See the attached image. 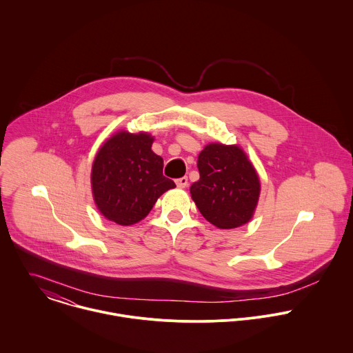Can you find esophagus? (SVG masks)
<instances>
[{
  "label": "esophagus",
  "instance_id": "1",
  "mask_svg": "<svg viewBox=\"0 0 353 353\" xmlns=\"http://www.w3.org/2000/svg\"><path fill=\"white\" fill-rule=\"evenodd\" d=\"M176 184H177V187L179 188H185L187 185H188V177H180V179H177L176 180Z\"/></svg>",
  "mask_w": 353,
  "mask_h": 353
}]
</instances>
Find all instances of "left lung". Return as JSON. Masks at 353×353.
Wrapping results in <instances>:
<instances>
[{
  "label": "left lung",
  "mask_w": 353,
  "mask_h": 353,
  "mask_svg": "<svg viewBox=\"0 0 353 353\" xmlns=\"http://www.w3.org/2000/svg\"><path fill=\"white\" fill-rule=\"evenodd\" d=\"M201 179L191 196L201 214L219 229L247 223L258 203V174L237 145L212 143L198 157Z\"/></svg>",
  "instance_id": "8db88e82"
}]
</instances>
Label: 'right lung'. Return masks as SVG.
Returning <instances> with one entry per match:
<instances>
[{"instance_id":"right-lung-1","label":"right lung","mask_w":353,"mask_h":353,"mask_svg":"<svg viewBox=\"0 0 353 353\" xmlns=\"http://www.w3.org/2000/svg\"><path fill=\"white\" fill-rule=\"evenodd\" d=\"M147 134L119 132L98 151L91 173L97 208L119 225H132L143 219L157 199L174 188L163 176V159L151 150Z\"/></svg>"}]
</instances>
